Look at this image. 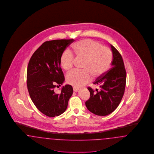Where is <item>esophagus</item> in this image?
<instances>
[{"mask_svg":"<svg viewBox=\"0 0 154 154\" xmlns=\"http://www.w3.org/2000/svg\"><path fill=\"white\" fill-rule=\"evenodd\" d=\"M79 90V88H76V87H73V91L75 92H77Z\"/></svg>","mask_w":154,"mask_h":154,"instance_id":"obj_1","label":"esophagus"}]
</instances>
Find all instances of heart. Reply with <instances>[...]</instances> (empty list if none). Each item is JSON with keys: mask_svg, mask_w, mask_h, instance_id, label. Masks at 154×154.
Listing matches in <instances>:
<instances>
[{"mask_svg": "<svg viewBox=\"0 0 154 154\" xmlns=\"http://www.w3.org/2000/svg\"><path fill=\"white\" fill-rule=\"evenodd\" d=\"M72 51L77 57L84 58L82 70H73L66 76L69 84L80 87L89 82L94 77L102 76L110 67L112 54L108 48L103 46L97 41L92 39H82L74 43L72 46ZM73 55L69 50L63 52L60 58L62 67L66 71L73 65Z\"/></svg>", "mask_w": 154, "mask_h": 154, "instance_id": "1", "label": "heart"}]
</instances>
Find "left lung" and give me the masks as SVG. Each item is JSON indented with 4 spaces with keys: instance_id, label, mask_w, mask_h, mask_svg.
<instances>
[{
    "instance_id": "8db88e82",
    "label": "left lung",
    "mask_w": 154,
    "mask_h": 154,
    "mask_svg": "<svg viewBox=\"0 0 154 154\" xmlns=\"http://www.w3.org/2000/svg\"><path fill=\"white\" fill-rule=\"evenodd\" d=\"M110 46L113 54L112 68L93 82L100 86V91L88 88L90 98L85 103L86 108L98 116H106L115 111L125 91L126 71L123 58L117 49L112 45Z\"/></svg>"
}]
</instances>
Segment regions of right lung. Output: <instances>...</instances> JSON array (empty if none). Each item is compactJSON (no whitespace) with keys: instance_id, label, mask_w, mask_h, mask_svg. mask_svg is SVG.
<instances>
[{"instance_id":"obj_1","label":"right lung","mask_w":154,"mask_h":154,"mask_svg":"<svg viewBox=\"0 0 154 154\" xmlns=\"http://www.w3.org/2000/svg\"><path fill=\"white\" fill-rule=\"evenodd\" d=\"M74 39L46 41L34 53L27 70V86L32 101L37 109L47 116L53 117L66 111L69 100L73 94L70 85L62 87L57 94L54 88L65 81L61 68L62 54Z\"/></svg>"}]
</instances>
